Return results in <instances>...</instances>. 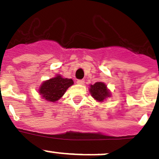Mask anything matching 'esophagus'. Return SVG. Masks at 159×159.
Returning <instances> with one entry per match:
<instances>
[{"instance_id":"34e87169","label":"esophagus","mask_w":159,"mask_h":159,"mask_svg":"<svg viewBox=\"0 0 159 159\" xmlns=\"http://www.w3.org/2000/svg\"><path fill=\"white\" fill-rule=\"evenodd\" d=\"M77 84H84V80H78V81H77Z\"/></svg>"}]
</instances>
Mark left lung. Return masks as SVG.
Segmentation results:
<instances>
[{
  "mask_svg": "<svg viewBox=\"0 0 159 159\" xmlns=\"http://www.w3.org/2000/svg\"><path fill=\"white\" fill-rule=\"evenodd\" d=\"M89 92L95 100L99 102H102L109 97H111V92L106 84L102 81L95 82L94 84H90Z\"/></svg>",
  "mask_w": 159,
  "mask_h": 159,
  "instance_id": "8db88e82",
  "label": "left lung"
}]
</instances>
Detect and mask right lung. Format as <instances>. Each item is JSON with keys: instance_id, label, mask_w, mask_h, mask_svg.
Instances as JSON below:
<instances>
[{"instance_id": "right-lung-1", "label": "right lung", "mask_w": 159, "mask_h": 159, "mask_svg": "<svg viewBox=\"0 0 159 159\" xmlns=\"http://www.w3.org/2000/svg\"><path fill=\"white\" fill-rule=\"evenodd\" d=\"M72 84L74 81L71 78H64L61 75H57L54 78L44 81L38 92L42 98L53 102L58 101Z\"/></svg>"}]
</instances>
